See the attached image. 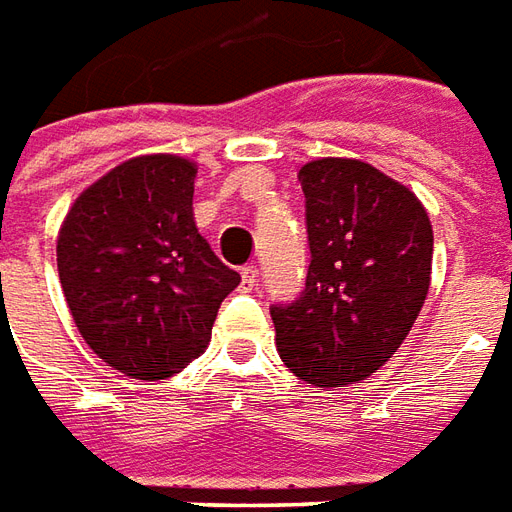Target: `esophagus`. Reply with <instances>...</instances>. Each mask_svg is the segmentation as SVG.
<instances>
[{"instance_id":"1","label":"esophagus","mask_w":512,"mask_h":512,"mask_svg":"<svg viewBox=\"0 0 512 512\" xmlns=\"http://www.w3.org/2000/svg\"><path fill=\"white\" fill-rule=\"evenodd\" d=\"M242 286H245V289H256V286H259V267H256V264L242 267Z\"/></svg>"}]
</instances>
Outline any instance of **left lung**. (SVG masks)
I'll use <instances>...</instances> for the list:
<instances>
[{
    "instance_id": "1",
    "label": "left lung",
    "mask_w": 512,
    "mask_h": 512,
    "mask_svg": "<svg viewBox=\"0 0 512 512\" xmlns=\"http://www.w3.org/2000/svg\"><path fill=\"white\" fill-rule=\"evenodd\" d=\"M306 195V289L270 308L275 344L320 389L369 378L397 353L430 289L433 226L400 181L358 159H314Z\"/></svg>"
}]
</instances>
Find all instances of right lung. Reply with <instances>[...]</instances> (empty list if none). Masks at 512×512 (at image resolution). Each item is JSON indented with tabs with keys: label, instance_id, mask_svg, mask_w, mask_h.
<instances>
[{
	"label": "right lung",
	"instance_id": "add662e5",
	"mask_svg": "<svg viewBox=\"0 0 512 512\" xmlns=\"http://www.w3.org/2000/svg\"><path fill=\"white\" fill-rule=\"evenodd\" d=\"M195 162L134 157L90 184L57 237L65 303L93 353L137 380H165L204 353L239 273L192 217Z\"/></svg>",
	"mask_w": 512,
	"mask_h": 512
}]
</instances>
